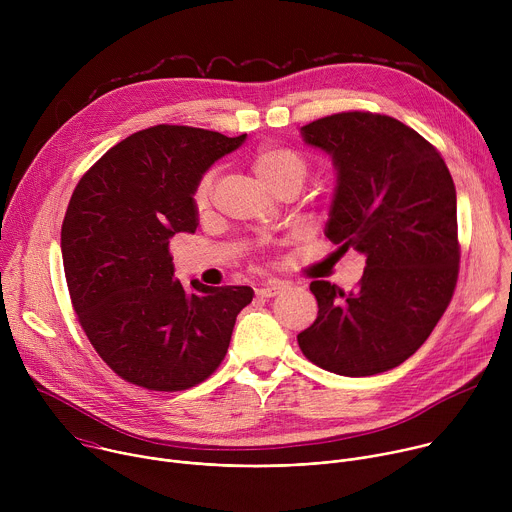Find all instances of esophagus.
Returning <instances> with one entry per match:
<instances>
[{"label":"esophagus","mask_w":512,"mask_h":512,"mask_svg":"<svg viewBox=\"0 0 512 512\" xmlns=\"http://www.w3.org/2000/svg\"><path fill=\"white\" fill-rule=\"evenodd\" d=\"M283 289H285V283L273 279V281H267L265 285H261V287L257 289V296H261V298H273V296L281 294Z\"/></svg>","instance_id":"1"}]
</instances>
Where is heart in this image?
<instances>
[{"label": "heart", "instance_id": "1", "mask_svg": "<svg viewBox=\"0 0 512 512\" xmlns=\"http://www.w3.org/2000/svg\"><path fill=\"white\" fill-rule=\"evenodd\" d=\"M249 168L253 176L271 192H281L285 188L300 190L310 176L308 158L289 148V145L265 143L249 156ZM214 172H206L194 188L192 202L196 208H206L212 194Z\"/></svg>", "mask_w": 512, "mask_h": 512}]
</instances>
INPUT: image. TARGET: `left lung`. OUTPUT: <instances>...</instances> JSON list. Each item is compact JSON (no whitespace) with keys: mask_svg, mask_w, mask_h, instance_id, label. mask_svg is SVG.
Wrapping results in <instances>:
<instances>
[{"mask_svg":"<svg viewBox=\"0 0 512 512\" xmlns=\"http://www.w3.org/2000/svg\"><path fill=\"white\" fill-rule=\"evenodd\" d=\"M302 133L338 170L326 237L367 255V267L350 294L310 283L318 318L298 344L336 375L391 371L427 340L454 296L460 241L452 174L425 137L389 115L334 113Z\"/></svg>","mask_w":512,"mask_h":512,"instance_id":"obj_1","label":"left lung"}]
</instances>
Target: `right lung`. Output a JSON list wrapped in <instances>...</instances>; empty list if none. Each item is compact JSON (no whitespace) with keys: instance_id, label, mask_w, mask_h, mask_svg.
I'll list each match as a JSON object with an SVG mask.
<instances>
[{"instance_id":"1","label":"right lung","mask_w":512,"mask_h":512,"mask_svg":"<svg viewBox=\"0 0 512 512\" xmlns=\"http://www.w3.org/2000/svg\"><path fill=\"white\" fill-rule=\"evenodd\" d=\"M188 125H154L103 154L70 196L60 247L81 328L107 367L148 391H184L227 356L247 285L174 279L170 239L196 231L202 174L245 141Z\"/></svg>"}]
</instances>
